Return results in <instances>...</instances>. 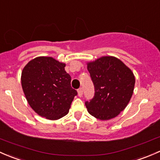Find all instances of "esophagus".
Wrapping results in <instances>:
<instances>
[{
	"label": "esophagus",
	"mask_w": 160,
	"mask_h": 160,
	"mask_svg": "<svg viewBox=\"0 0 160 160\" xmlns=\"http://www.w3.org/2000/svg\"><path fill=\"white\" fill-rule=\"evenodd\" d=\"M82 94H83V89H82V88H78V96L82 97Z\"/></svg>",
	"instance_id": "esophagus-1"
}]
</instances>
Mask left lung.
I'll return each instance as SVG.
<instances>
[{
  "instance_id": "8db88e82",
  "label": "left lung",
  "mask_w": 160,
  "mask_h": 160,
  "mask_svg": "<svg viewBox=\"0 0 160 160\" xmlns=\"http://www.w3.org/2000/svg\"><path fill=\"white\" fill-rule=\"evenodd\" d=\"M87 68L95 86V96L85 102L88 113L100 120L118 116L133 94V72L114 56H102L87 62Z\"/></svg>"
}]
</instances>
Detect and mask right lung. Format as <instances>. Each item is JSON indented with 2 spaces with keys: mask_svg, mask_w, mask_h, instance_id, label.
<instances>
[{
  "mask_svg": "<svg viewBox=\"0 0 160 160\" xmlns=\"http://www.w3.org/2000/svg\"><path fill=\"white\" fill-rule=\"evenodd\" d=\"M65 63L52 57L31 60L21 72V86L28 102L40 116L57 120L69 112L76 90L71 87Z\"/></svg>",
  "mask_w": 160,
  "mask_h": 160,
  "instance_id": "add662e5",
  "label": "right lung"
}]
</instances>
